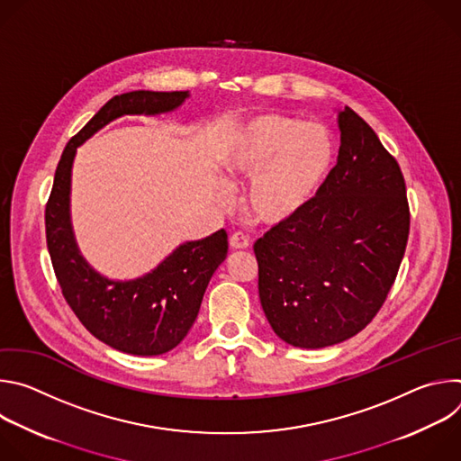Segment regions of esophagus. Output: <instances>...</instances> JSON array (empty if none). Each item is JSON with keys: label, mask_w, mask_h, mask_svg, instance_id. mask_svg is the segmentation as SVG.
Listing matches in <instances>:
<instances>
[{"label": "esophagus", "mask_w": 461, "mask_h": 461, "mask_svg": "<svg viewBox=\"0 0 461 461\" xmlns=\"http://www.w3.org/2000/svg\"><path fill=\"white\" fill-rule=\"evenodd\" d=\"M230 246H231V249H248L249 239L244 233H233L230 237Z\"/></svg>", "instance_id": "obj_1"}]
</instances>
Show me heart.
<instances>
[{
	"instance_id": "heart-1",
	"label": "heart",
	"mask_w": 461,
	"mask_h": 461,
	"mask_svg": "<svg viewBox=\"0 0 461 461\" xmlns=\"http://www.w3.org/2000/svg\"><path fill=\"white\" fill-rule=\"evenodd\" d=\"M336 158L338 142L328 127L265 113L239 125L222 164L230 176L251 180L244 196L249 219L277 226L315 199Z\"/></svg>"
}]
</instances>
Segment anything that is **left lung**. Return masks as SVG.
Returning a JSON list of instances; mask_svg holds the SVG:
<instances>
[{"label":"left lung","mask_w":461,"mask_h":461,"mask_svg":"<svg viewBox=\"0 0 461 461\" xmlns=\"http://www.w3.org/2000/svg\"><path fill=\"white\" fill-rule=\"evenodd\" d=\"M338 164L315 199L253 244L258 297L274 332L299 348L359 334L383 306L405 255V178L374 129L339 111Z\"/></svg>","instance_id":"left-lung-1"}]
</instances>
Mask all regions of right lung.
<instances>
[{"label":"right lung","instance_id":"obj_1","mask_svg":"<svg viewBox=\"0 0 461 461\" xmlns=\"http://www.w3.org/2000/svg\"><path fill=\"white\" fill-rule=\"evenodd\" d=\"M187 91H131L111 98L65 146L45 208V235L61 294L87 330L125 354L160 356L189 332L208 283L228 255L224 230L180 244L149 274L133 281H113L91 268L78 249L71 226L69 194L77 148L98 129L123 114L175 111Z\"/></svg>","mask_w":461,"mask_h":461}]
</instances>
